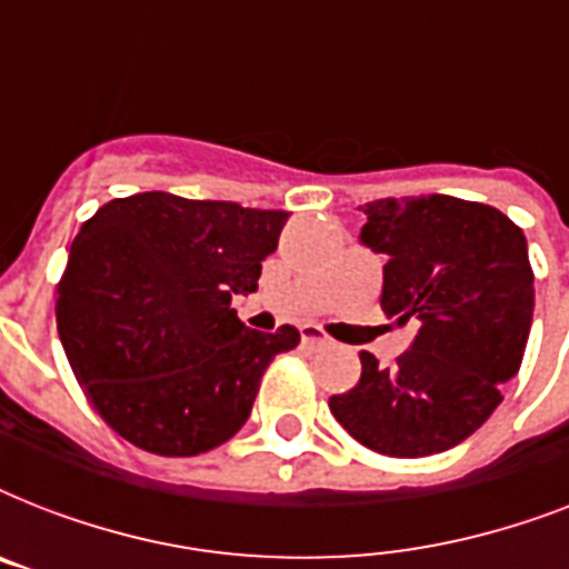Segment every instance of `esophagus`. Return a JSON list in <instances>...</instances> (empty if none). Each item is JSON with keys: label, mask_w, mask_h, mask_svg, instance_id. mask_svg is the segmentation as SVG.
<instances>
[{"label": "esophagus", "mask_w": 569, "mask_h": 569, "mask_svg": "<svg viewBox=\"0 0 569 569\" xmlns=\"http://www.w3.org/2000/svg\"><path fill=\"white\" fill-rule=\"evenodd\" d=\"M301 339H303V346H310V348L330 346V337L319 328V325H301Z\"/></svg>", "instance_id": "esophagus-1"}]
</instances>
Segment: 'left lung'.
Listing matches in <instances>:
<instances>
[{
  "label": "left lung",
  "mask_w": 569,
  "mask_h": 569,
  "mask_svg": "<svg viewBox=\"0 0 569 569\" xmlns=\"http://www.w3.org/2000/svg\"><path fill=\"white\" fill-rule=\"evenodd\" d=\"M360 241L387 257L380 310L416 337L396 366L363 351L355 389L330 413L366 449L425 458L490 419L520 372L535 312V271L517 223L449 194L383 197L363 206Z\"/></svg>",
  "instance_id": "obj_1"
}]
</instances>
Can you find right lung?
I'll return each mask as SVG.
<instances>
[{
    "label": "right lung",
    "mask_w": 569,
    "mask_h": 569,
    "mask_svg": "<svg viewBox=\"0 0 569 569\" xmlns=\"http://www.w3.org/2000/svg\"><path fill=\"white\" fill-rule=\"evenodd\" d=\"M289 212L168 191L118 197L73 239L58 283V337L93 410L132 446L191 458L248 422L268 363L301 342L244 328Z\"/></svg>",
    "instance_id": "1"
}]
</instances>
